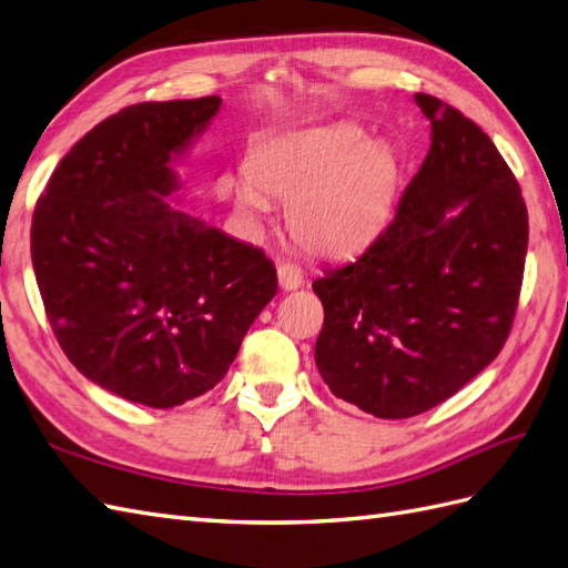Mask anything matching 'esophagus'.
Returning a JSON list of instances; mask_svg holds the SVG:
<instances>
[{"mask_svg": "<svg viewBox=\"0 0 568 568\" xmlns=\"http://www.w3.org/2000/svg\"><path fill=\"white\" fill-rule=\"evenodd\" d=\"M302 281H305V273H302L300 266H295V263H281L278 266V283L283 290H297L302 285Z\"/></svg>", "mask_w": 568, "mask_h": 568, "instance_id": "obj_1", "label": "esophagus"}]
</instances>
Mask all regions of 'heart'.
Listing matches in <instances>:
<instances>
[{
    "label": "heart",
    "instance_id": "heart-1",
    "mask_svg": "<svg viewBox=\"0 0 568 568\" xmlns=\"http://www.w3.org/2000/svg\"><path fill=\"white\" fill-rule=\"evenodd\" d=\"M402 181L399 156L341 121L263 142L246 160V179H220V193L246 227L258 230L271 201L287 203V230L305 252L351 256L387 227Z\"/></svg>",
    "mask_w": 568,
    "mask_h": 568
}]
</instances>
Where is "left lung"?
Listing matches in <instances>:
<instances>
[{"mask_svg":"<svg viewBox=\"0 0 568 568\" xmlns=\"http://www.w3.org/2000/svg\"><path fill=\"white\" fill-rule=\"evenodd\" d=\"M430 150L365 252L312 283L314 361L338 399L377 418L438 406L504 348L527 254L520 186L489 135L428 94Z\"/></svg>","mask_w":568,"mask_h":568,"instance_id":"obj_1","label":"left lung"}]
</instances>
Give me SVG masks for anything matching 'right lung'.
Segmentation results:
<instances>
[{
  "mask_svg": "<svg viewBox=\"0 0 568 568\" xmlns=\"http://www.w3.org/2000/svg\"><path fill=\"white\" fill-rule=\"evenodd\" d=\"M220 103L105 118L62 156L33 213L31 261L60 348L94 385L152 408L213 389L278 293L261 248L171 203L174 166Z\"/></svg>",
  "mask_w": 568,
  "mask_h": 568,
  "instance_id": "1",
  "label": "right lung"
}]
</instances>
